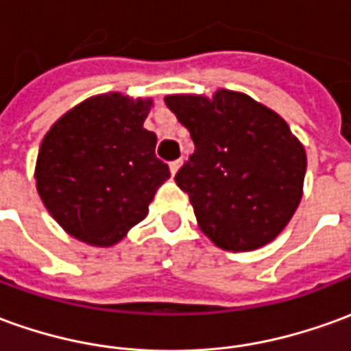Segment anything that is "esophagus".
<instances>
[{"mask_svg":"<svg viewBox=\"0 0 351 351\" xmlns=\"http://www.w3.org/2000/svg\"><path fill=\"white\" fill-rule=\"evenodd\" d=\"M180 166H181V160L170 162V171H171V173H173V176H176V171L180 170Z\"/></svg>","mask_w":351,"mask_h":351,"instance_id":"34e87169","label":"esophagus"}]
</instances>
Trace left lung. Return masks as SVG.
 <instances>
[{
	"label": "left lung",
	"mask_w": 351,
	"mask_h": 351,
	"mask_svg": "<svg viewBox=\"0 0 351 351\" xmlns=\"http://www.w3.org/2000/svg\"><path fill=\"white\" fill-rule=\"evenodd\" d=\"M189 130L195 152L176 173L199 227L223 250L267 245L300 204L306 152L277 112L245 93L164 99Z\"/></svg>",
	"instance_id": "8db88e82"
}]
</instances>
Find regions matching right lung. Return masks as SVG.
Wrapping results in <instances>:
<instances>
[{
	"label": "right lung",
	"mask_w": 351,
	"mask_h": 351,
	"mask_svg": "<svg viewBox=\"0 0 351 351\" xmlns=\"http://www.w3.org/2000/svg\"><path fill=\"white\" fill-rule=\"evenodd\" d=\"M151 99L120 93L91 97L43 137L36 187L59 226L80 241L110 246L139 223L170 178L156 158V135L145 130Z\"/></svg>",
	"instance_id": "right-lung-1"
}]
</instances>
